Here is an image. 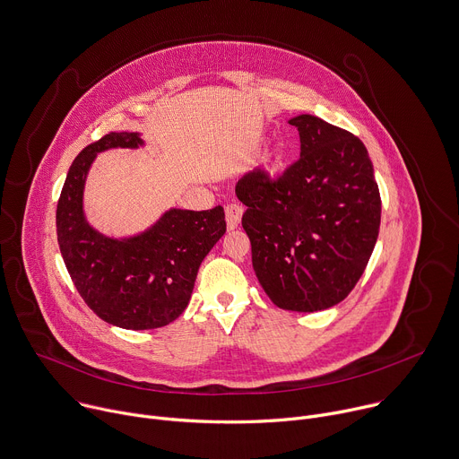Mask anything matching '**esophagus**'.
I'll return each instance as SVG.
<instances>
[{
  "mask_svg": "<svg viewBox=\"0 0 459 459\" xmlns=\"http://www.w3.org/2000/svg\"><path fill=\"white\" fill-rule=\"evenodd\" d=\"M242 213H244V210H242L240 204H228L226 206V224H228V230H235L240 224Z\"/></svg>",
  "mask_w": 459,
  "mask_h": 459,
  "instance_id": "esophagus-1",
  "label": "esophagus"
}]
</instances>
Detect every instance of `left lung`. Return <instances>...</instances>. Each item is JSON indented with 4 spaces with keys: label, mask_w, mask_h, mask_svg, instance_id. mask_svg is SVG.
I'll return each instance as SVG.
<instances>
[{
    "label": "left lung",
    "mask_w": 459,
    "mask_h": 459,
    "mask_svg": "<svg viewBox=\"0 0 459 459\" xmlns=\"http://www.w3.org/2000/svg\"><path fill=\"white\" fill-rule=\"evenodd\" d=\"M300 159L271 178L255 168L237 182L256 279L274 306L313 313L356 286L375 249L382 201L368 148L309 114L290 119Z\"/></svg>",
    "instance_id": "obj_1"
}]
</instances>
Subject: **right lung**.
I'll use <instances>...</instances> for the list:
<instances>
[{"mask_svg":"<svg viewBox=\"0 0 459 459\" xmlns=\"http://www.w3.org/2000/svg\"><path fill=\"white\" fill-rule=\"evenodd\" d=\"M137 132H112L72 162L56 212L57 242L70 279L101 320L132 331L168 325L186 309L204 256L226 233L224 208H169L148 230L123 238L91 228L82 210L84 182L98 153L139 148Z\"/></svg>","mask_w":459,"mask_h":459,"instance_id":"1","label":"right lung"}]
</instances>
